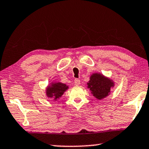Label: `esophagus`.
<instances>
[{
  "mask_svg": "<svg viewBox=\"0 0 149 149\" xmlns=\"http://www.w3.org/2000/svg\"><path fill=\"white\" fill-rule=\"evenodd\" d=\"M74 84H75V85H76V86L79 85V84H80V80H79V79H75Z\"/></svg>",
  "mask_w": 149,
  "mask_h": 149,
  "instance_id": "1",
  "label": "esophagus"
}]
</instances>
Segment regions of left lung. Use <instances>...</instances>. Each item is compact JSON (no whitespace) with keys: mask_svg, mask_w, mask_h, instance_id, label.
<instances>
[{"mask_svg":"<svg viewBox=\"0 0 149 149\" xmlns=\"http://www.w3.org/2000/svg\"><path fill=\"white\" fill-rule=\"evenodd\" d=\"M114 86V82L111 79L97 73L91 75L88 83V88L90 89L91 93L98 100L108 96L110 93V89Z\"/></svg>","mask_w":149,"mask_h":149,"instance_id":"8db88e82","label":"left lung"}]
</instances>
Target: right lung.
Returning a JSON list of instances; mask_svg holds the SVG:
<instances>
[{
  "instance_id": "obj_1",
  "label": "right lung",
  "mask_w": 149,
  "mask_h": 149,
  "mask_svg": "<svg viewBox=\"0 0 149 149\" xmlns=\"http://www.w3.org/2000/svg\"><path fill=\"white\" fill-rule=\"evenodd\" d=\"M68 89V86L65 84L60 82L58 83H52V85L47 88L46 94L49 97H53L54 100H56L60 97L66 90Z\"/></svg>"
}]
</instances>
